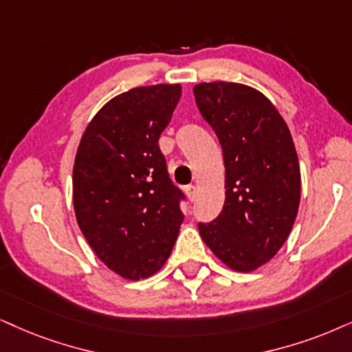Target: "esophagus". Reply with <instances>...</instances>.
Instances as JSON below:
<instances>
[{
    "label": "esophagus",
    "mask_w": 352,
    "mask_h": 352,
    "mask_svg": "<svg viewBox=\"0 0 352 352\" xmlns=\"http://www.w3.org/2000/svg\"><path fill=\"white\" fill-rule=\"evenodd\" d=\"M185 193H186V198H188L190 201H195V199H197V186L195 185L185 186Z\"/></svg>",
    "instance_id": "1"
}]
</instances>
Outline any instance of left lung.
<instances>
[{"label": "left lung", "instance_id": "obj_1", "mask_svg": "<svg viewBox=\"0 0 352 352\" xmlns=\"http://www.w3.org/2000/svg\"><path fill=\"white\" fill-rule=\"evenodd\" d=\"M203 118L222 146L226 201L203 242L230 270L250 273L284 245L300 203V167L286 122L268 97L239 82L193 87Z\"/></svg>", "mask_w": 352, "mask_h": 352}]
</instances>
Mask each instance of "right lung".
<instances>
[{
    "label": "right lung",
    "instance_id": "right-lung-1",
    "mask_svg": "<svg viewBox=\"0 0 352 352\" xmlns=\"http://www.w3.org/2000/svg\"><path fill=\"white\" fill-rule=\"evenodd\" d=\"M180 96V84H155L113 97L89 122L74 159L79 229L102 263L131 281L162 268L184 222L185 197L159 149Z\"/></svg>",
    "mask_w": 352,
    "mask_h": 352
}]
</instances>
